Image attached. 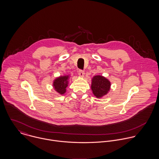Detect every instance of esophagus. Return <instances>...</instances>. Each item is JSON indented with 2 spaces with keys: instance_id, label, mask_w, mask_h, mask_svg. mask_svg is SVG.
Segmentation results:
<instances>
[{
  "instance_id": "esophagus-1",
  "label": "esophagus",
  "mask_w": 159,
  "mask_h": 159,
  "mask_svg": "<svg viewBox=\"0 0 159 159\" xmlns=\"http://www.w3.org/2000/svg\"><path fill=\"white\" fill-rule=\"evenodd\" d=\"M78 75H79V76H81V77L84 76V71H83V70H79V72H78Z\"/></svg>"
}]
</instances>
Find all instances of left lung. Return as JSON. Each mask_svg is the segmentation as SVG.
<instances>
[{
  "instance_id": "obj_1",
  "label": "left lung",
  "mask_w": 159,
  "mask_h": 159,
  "mask_svg": "<svg viewBox=\"0 0 159 159\" xmlns=\"http://www.w3.org/2000/svg\"><path fill=\"white\" fill-rule=\"evenodd\" d=\"M110 81L103 76L95 75L92 79L91 89L94 96L98 98L106 95L110 90Z\"/></svg>"
}]
</instances>
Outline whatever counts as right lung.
<instances>
[{"instance_id": "add662e5", "label": "right lung", "mask_w": 159, "mask_h": 159, "mask_svg": "<svg viewBox=\"0 0 159 159\" xmlns=\"http://www.w3.org/2000/svg\"><path fill=\"white\" fill-rule=\"evenodd\" d=\"M69 76V75L60 76L54 80L52 86L54 88V90L61 95H63L66 92V88L68 86Z\"/></svg>"}]
</instances>
